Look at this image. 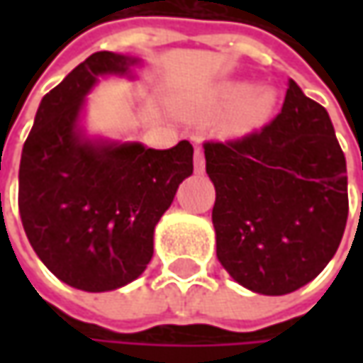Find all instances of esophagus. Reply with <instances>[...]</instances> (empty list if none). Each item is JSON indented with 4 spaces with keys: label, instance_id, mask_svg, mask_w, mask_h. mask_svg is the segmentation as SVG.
Wrapping results in <instances>:
<instances>
[{
    "label": "esophagus",
    "instance_id": "esophagus-1",
    "mask_svg": "<svg viewBox=\"0 0 363 363\" xmlns=\"http://www.w3.org/2000/svg\"><path fill=\"white\" fill-rule=\"evenodd\" d=\"M194 169H196V174H203V169H206V160H203V153L200 147L194 151Z\"/></svg>",
    "mask_w": 363,
    "mask_h": 363
}]
</instances>
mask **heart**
I'll return each mask as SVG.
<instances>
[{
  "mask_svg": "<svg viewBox=\"0 0 363 363\" xmlns=\"http://www.w3.org/2000/svg\"><path fill=\"white\" fill-rule=\"evenodd\" d=\"M218 101L224 108H234L240 105L236 121L242 127H252V125L262 123L271 115L277 94L267 86L250 91V86L246 82H230V84L222 86V91L218 92Z\"/></svg>",
  "mask_w": 363,
  "mask_h": 363,
  "instance_id": "1",
  "label": "heart"
}]
</instances>
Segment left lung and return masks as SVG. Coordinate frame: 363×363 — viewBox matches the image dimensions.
Listing matches in <instances>:
<instances>
[{"mask_svg":"<svg viewBox=\"0 0 363 363\" xmlns=\"http://www.w3.org/2000/svg\"><path fill=\"white\" fill-rule=\"evenodd\" d=\"M216 255L260 295L293 293L328 267L347 222L345 157L328 111L289 80L281 113L242 139L206 141Z\"/></svg>","mask_w":363,"mask_h":363,"instance_id":"left-lung-1","label":"left lung"}]
</instances>
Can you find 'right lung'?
<instances>
[{"mask_svg":"<svg viewBox=\"0 0 363 363\" xmlns=\"http://www.w3.org/2000/svg\"><path fill=\"white\" fill-rule=\"evenodd\" d=\"M139 58L94 52L42 99L20 161L26 236L62 283L103 293L135 281L153 257V230L194 172V147L92 141L78 121L96 78L125 77Z\"/></svg>","mask_w":363,"mask_h":363,"instance_id":"add662e5","label":"right lung"}]
</instances>
